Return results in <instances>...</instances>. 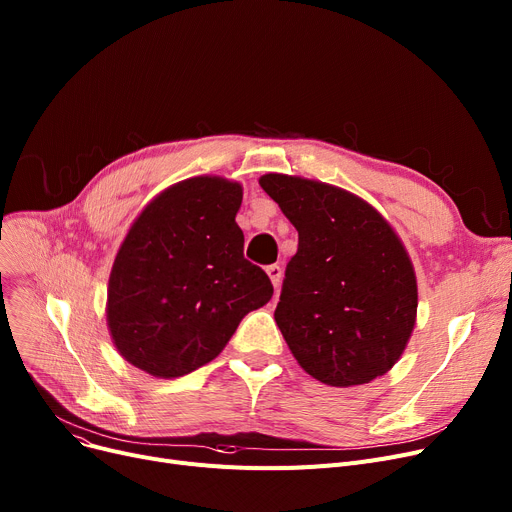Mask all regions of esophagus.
I'll use <instances>...</instances> for the list:
<instances>
[{"label":"esophagus","mask_w":512,"mask_h":512,"mask_svg":"<svg viewBox=\"0 0 512 512\" xmlns=\"http://www.w3.org/2000/svg\"><path fill=\"white\" fill-rule=\"evenodd\" d=\"M267 276H270V280H272L274 288L278 290V288H280V284H282V267H280L278 263L267 265Z\"/></svg>","instance_id":"obj_1"}]
</instances>
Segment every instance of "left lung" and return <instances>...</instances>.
<instances>
[{
  "label": "left lung",
  "instance_id": "1",
  "mask_svg": "<svg viewBox=\"0 0 512 512\" xmlns=\"http://www.w3.org/2000/svg\"><path fill=\"white\" fill-rule=\"evenodd\" d=\"M259 184L299 232L274 313L294 359L334 388L388 373L417 321L415 267L390 222L334 184L288 174Z\"/></svg>",
  "mask_w": 512,
  "mask_h": 512
}]
</instances>
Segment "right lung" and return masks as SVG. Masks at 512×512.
Instances as JSON below:
<instances>
[{
	"label": "right lung",
	"mask_w": 512,
	"mask_h": 512,
	"mask_svg": "<svg viewBox=\"0 0 512 512\" xmlns=\"http://www.w3.org/2000/svg\"><path fill=\"white\" fill-rule=\"evenodd\" d=\"M240 182L180 180L153 197L128 228L107 284V328L118 353L172 380L218 357L240 319L274 286L242 255Z\"/></svg>",
	"instance_id": "add662e5"
}]
</instances>
